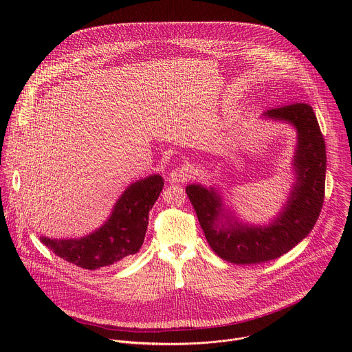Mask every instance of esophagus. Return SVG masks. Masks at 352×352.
Masks as SVG:
<instances>
[{
	"mask_svg": "<svg viewBox=\"0 0 352 352\" xmlns=\"http://www.w3.org/2000/svg\"><path fill=\"white\" fill-rule=\"evenodd\" d=\"M191 177V169L187 165H182L179 168H175L170 173H169V180L172 183H184L186 180H188Z\"/></svg>",
	"mask_w": 352,
	"mask_h": 352,
	"instance_id": "obj_1",
	"label": "esophagus"
}]
</instances>
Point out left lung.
I'll return each instance as SVG.
<instances>
[{"label":"left lung","mask_w":352,"mask_h":352,"mask_svg":"<svg viewBox=\"0 0 352 352\" xmlns=\"http://www.w3.org/2000/svg\"><path fill=\"white\" fill-rule=\"evenodd\" d=\"M260 119L290 124L297 133L293 184L275 217L267 223H250L230 210L217 186L186 187L211 250L234 264L265 263L293 250L311 232L324 203L327 153L313 108L297 102L268 109Z\"/></svg>","instance_id":"left-lung-1"}]
</instances>
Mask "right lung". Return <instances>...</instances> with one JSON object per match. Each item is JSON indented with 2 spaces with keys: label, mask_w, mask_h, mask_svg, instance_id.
Here are the masks:
<instances>
[{
  "label": "right lung",
  "mask_w": 352,
  "mask_h": 352,
  "mask_svg": "<svg viewBox=\"0 0 352 352\" xmlns=\"http://www.w3.org/2000/svg\"><path fill=\"white\" fill-rule=\"evenodd\" d=\"M164 179L154 173L131 183L115 201L111 214L94 232L78 239L39 240L60 258L85 270L113 265L140 251L149 225V211Z\"/></svg>",
  "instance_id": "add662e5"
}]
</instances>
